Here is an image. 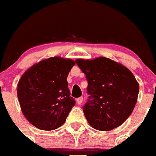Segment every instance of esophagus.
<instances>
[{
  "label": "esophagus",
  "instance_id": "1",
  "mask_svg": "<svg viewBox=\"0 0 156 156\" xmlns=\"http://www.w3.org/2000/svg\"><path fill=\"white\" fill-rule=\"evenodd\" d=\"M76 102L78 105H80V104H82L83 102V97H80L78 99H76Z\"/></svg>",
  "mask_w": 156,
  "mask_h": 156
}]
</instances>
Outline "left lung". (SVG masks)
Wrapping results in <instances>:
<instances>
[{"label": "left lung", "mask_w": 156, "mask_h": 156, "mask_svg": "<svg viewBox=\"0 0 156 156\" xmlns=\"http://www.w3.org/2000/svg\"><path fill=\"white\" fill-rule=\"evenodd\" d=\"M88 81L87 102L83 112L91 127L110 131L127 120L134 109L139 85L131 71L106 57L77 59Z\"/></svg>", "instance_id": "8db88e82"}]
</instances>
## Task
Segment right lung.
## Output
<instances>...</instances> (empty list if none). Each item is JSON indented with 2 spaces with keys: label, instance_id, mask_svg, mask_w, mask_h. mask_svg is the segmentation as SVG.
<instances>
[{
  "label": "right lung",
  "instance_id": "obj_1",
  "mask_svg": "<svg viewBox=\"0 0 156 156\" xmlns=\"http://www.w3.org/2000/svg\"><path fill=\"white\" fill-rule=\"evenodd\" d=\"M75 64L71 59L51 57L31 66L21 76L17 88L21 110L38 129L61 127L76 105L66 80Z\"/></svg>",
  "mask_w": 156,
  "mask_h": 156
}]
</instances>
